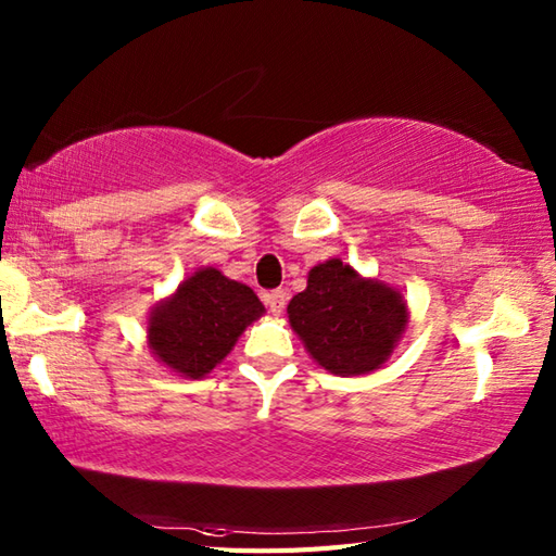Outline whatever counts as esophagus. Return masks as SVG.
Segmentation results:
<instances>
[{
    "label": "esophagus",
    "mask_w": 556,
    "mask_h": 556,
    "mask_svg": "<svg viewBox=\"0 0 556 556\" xmlns=\"http://www.w3.org/2000/svg\"><path fill=\"white\" fill-rule=\"evenodd\" d=\"M287 291H281V289H277V291H269L267 296H265V303H267V308H269V313L271 315H281L285 313V308H287Z\"/></svg>",
    "instance_id": "34e87169"
}]
</instances>
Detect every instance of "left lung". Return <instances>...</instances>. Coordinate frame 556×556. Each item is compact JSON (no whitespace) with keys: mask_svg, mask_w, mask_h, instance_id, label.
I'll list each match as a JSON object with an SVG mask.
<instances>
[{"mask_svg":"<svg viewBox=\"0 0 556 556\" xmlns=\"http://www.w3.org/2000/svg\"><path fill=\"white\" fill-rule=\"evenodd\" d=\"M287 313L315 363L341 377L380 368L408 323L406 301L394 287L361 277L339 257L308 271V287Z\"/></svg>","mask_w":556,"mask_h":556,"instance_id":"obj_1","label":"left lung"}]
</instances>
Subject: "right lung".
I'll return each mask as SVG.
<instances>
[{"label":"right lung","instance_id":"right-lung-1","mask_svg":"<svg viewBox=\"0 0 556 556\" xmlns=\"http://www.w3.org/2000/svg\"><path fill=\"white\" fill-rule=\"evenodd\" d=\"M263 313L251 287L203 267L150 311L148 346L174 372L200 380Z\"/></svg>","mask_w":556,"mask_h":556}]
</instances>
